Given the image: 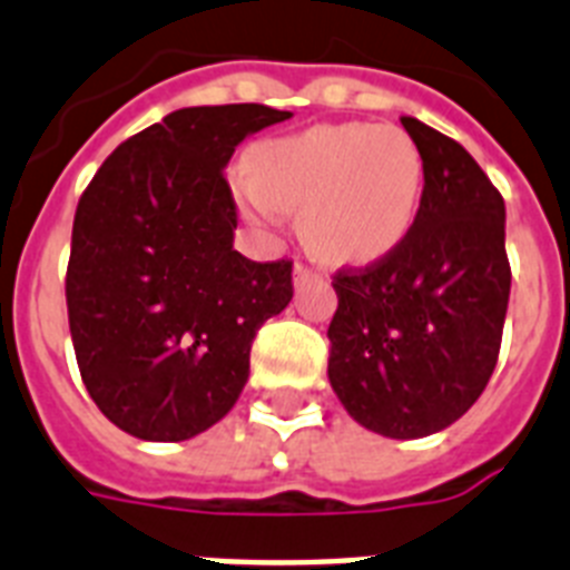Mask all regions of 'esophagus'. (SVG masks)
<instances>
[{
  "label": "esophagus",
  "instance_id": "1",
  "mask_svg": "<svg viewBox=\"0 0 570 570\" xmlns=\"http://www.w3.org/2000/svg\"><path fill=\"white\" fill-rule=\"evenodd\" d=\"M312 276H314V271H308L305 265H294V285H296V288H299L303 282L312 279Z\"/></svg>",
  "mask_w": 570,
  "mask_h": 570
}]
</instances>
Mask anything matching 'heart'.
<instances>
[{
    "mask_svg": "<svg viewBox=\"0 0 570 570\" xmlns=\"http://www.w3.org/2000/svg\"><path fill=\"white\" fill-rule=\"evenodd\" d=\"M425 166L402 127L343 121L256 145L235 204L258 229L299 212L305 247L323 262L370 265L411 233Z\"/></svg>",
    "mask_w": 570,
    "mask_h": 570,
    "instance_id": "obj_1",
    "label": "heart"
}]
</instances>
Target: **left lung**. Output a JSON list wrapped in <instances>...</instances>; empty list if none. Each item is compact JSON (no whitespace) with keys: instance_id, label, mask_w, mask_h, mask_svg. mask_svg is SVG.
I'll return each instance as SVG.
<instances>
[{"instance_id":"8db88e82","label":"left lung","mask_w":570,"mask_h":570,"mask_svg":"<svg viewBox=\"0 0 570 570\" xmlns=\"http://www.w3.org/2000/svg\"><path fill=\"white\" fill-rule=\"evenodd\" d=\"M425 166L411 233L332 282L328 381L352 420L390 440L458 422L495 370L510 262L504 197L460 142L402 116Z\"/></svg>"}]
</instances>
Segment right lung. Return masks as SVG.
I'll use <instances>...</instances> for the list:
<instances>
[{
	"label": "right lung",
	"mask_w": 570,
	"mask_h": 570,
	"mask_svg": "<svg viewBox=\"0 0 570 570\" xmlns=\"http://www.w3.org/2000/svg\"><path fill=\"white\" fill-rule=\"evenodd\" d=\"M291 119L265 105L183 107L112 150L78 200L66 271L75 358L125 434L180 443L233 411L258 326L291 303V262L233 247L235 148Z\"/></svg>",
	"instance_id": "1"
}]
</instances>
